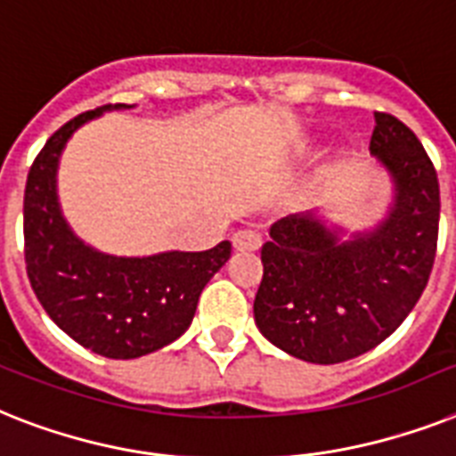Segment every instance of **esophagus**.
Segmentation results:
<instances>
[{
  "mask_svg": "<svg viewBox=\"0 0 456 456\" xmlns=\"http://www.w3.org/2000/svg\"><path fill=\"white\" fill-rule=\"evenodd\" d=\"M232 243H234L236 250H257L262 246V236L255 229H239L232 236Z\"/></svg>",
  "mask_w": 456,
  "mask_h": 456,
  "instance_id": "34e87169",
  "label": "esophagus"
}]
</instances>
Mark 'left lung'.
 Wrapping results in <instances>:
<instances>
[{"instance_id":"8db88e82","label":"left lung","mask_w":456,"mask_h":456,"mask_svg":"<svg viewBox=\"0 0 456 456\" xmlns=\"http://www.w3.org/2000/svg\"><path fill=\"white\" fill-rule=\"evenodd\" d=\"M370 151L395 180V206L372 234L339 243L314 217L272 224L262 246L255 323L279 349L332 365L382 344L408 318L438 248L440 187L419 138L394 114L375 112Z\"/></svg>"}]
</instances>
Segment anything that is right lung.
I'll return each instance as SVG.
<instances>
[{"label": "right lung", "mask_w": 456, "mask_h": 456, "mask_svg": "<svg viewBox=\"0 0 456 456\" xmlns=\"http://www.w3.org/2000/svg\"><path fill=\"white\" fill-rule=\"evenodd\" d=\"M110 105L62 124L29 166L23 201L25 266L44 312L74 342L105 358H138L190 328L199 295L232 255L222 240L201 253L112 257L84 246L65 224L55 168L68 138Z\"/></svg>", "instance_id": "add662e5"}]
</instances>
